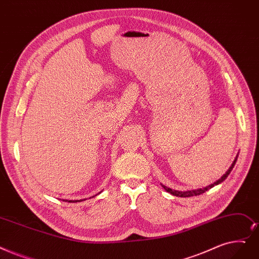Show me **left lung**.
Instances as JSON below:
<instances>
[{
  "mask_svg": "<svg viewBox=\"0 0 259 259\" xmlns=\"http://www.w3.org/2000/svg\"><path fill=\"white\" fill-rule=\"evenodd\" d=\"M236 161H237V156H236V159L234 160V162L232 163V165H231V167L229 168L228 169V171L224 174L219 180H217V181L215 182V183H212V184H210V185H208V186H206V187H203V188H199V189H194V190H186V192H179V190H172L171 188H169V187H166V186H164V185H162L163 187H164V189L166 190L167 193H170L171 195H174V196H177V197H182V198H186V197H193V196H198V195H201V194H203V193H205L206 190H208V189H210L211 187H213L215 185H218V184H220V183H222L224 180H226L227 178H228V176L230 175V172L232 171V169L234 168V166H235V163H236Z\"/></svg>",
  "mask_w": 259,
  "mask_h": 259,
  "instance_id": "1",
  "label": "left lung"
}]
</instances>
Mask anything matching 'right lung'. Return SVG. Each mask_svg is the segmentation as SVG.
I'll list each match as a JSON object with an SVG mask.
<instances>
[{"label": "right lung", "instance_id": "add662e5", "mask_svg": "<svg viewBox=\"0 0 259 259\" xmlns=\"http://www.w3.org/2000/svg\"><path fill=\"white\" fill-rule=\"evenodd\" d=\"M100 193H102V192H99L98 194H100ZM98 194H97V195H98ZM97 195H95V196H97ZM93 197H94V196H93ZM83 200H84V199H83ZM83 200H70L69 202H77V201H83ZM63 201H64V200H63ZM66 201H67V200H66Z\"/></svg>", "mask_w": 259, "mask_h": 259}]
</instances>
